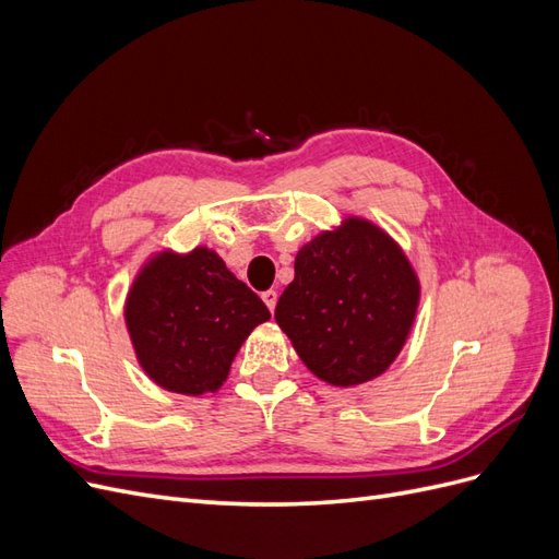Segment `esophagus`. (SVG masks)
Segmentation results:
<instances>
[{
  "label": "esophagus",
  "mask_w": 559,
  "mask_h": 559,
  "mask_svg": "<svg viewBox=\"0 0 559 559\" xmlns=\"http://www.w3.org/2000/svg\"><path fill=\"white\" fill-rule=\"evenodd\" d=\"M261 298H263V302L267 306V310H270V312H275V306H277V292H273V289H270V292H263V294H261Z\"/></svg>",
  "instance_id": "1"
}]
</instances>
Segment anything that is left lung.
Wrapping results in <instances>:
<instances>
[{"mask_svg":"<svg viewBox=\"0 0 559 559\" xmlns=\"http://www.w3.org/2000/svg\"><path fill=\"white\" fill-rule=\"evenodd\" d=\"M294 270L275 321L310 373L333 386L382 376L419 306V280L401 245L368 218L347 216L302 245Z\"/></svg>","mask_w":559,"mask_h":559,"instance_id":"left-lung-1","label":"left lung"}]
</instances>
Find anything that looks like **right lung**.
<instances>
[{
  "label": "right lung",
  "mask_w": 559,
  "mask_h": 559,
  "mask_svg": "<svg viewBox=\"0 0 559 559\" xmlns=\"http://www.w3.org/2000/svg\"><path fill=\"white\" fill-rule=\"evenodd\" d=\"M123 317L146 378L167 392L202 396L226 382L235 354L270 312L200 245L151 253L130 284Z\"/></svg>",
  "instance_id": "1"
}]
</instances>
